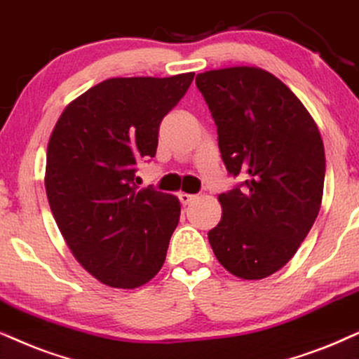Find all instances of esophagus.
Listing matches in <instances>:
<instances>
[{"mask_svg":"<svg viewBox=\"0 0 359 359\" xmlns=\"http://www.w3.org/2000/svg\"><path fill=\"white\" fill-rule=\"evenodd\" d=\"M195 198V195H190V194H185V192H179V201L182 205H189L190 202H192Z\"/></svg>","mask_w":359,"mask_h":359,"instance_id":"1","label":"esophagus"}]
</instances>
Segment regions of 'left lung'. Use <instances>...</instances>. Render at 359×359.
I'll return each instance as SVG.
<instances>
[{"mask_svg": "<svg viewBox=\"0 0 359 359\" xmlns=\"http://www.w3.org/2000/svg\"><path fill=\"white\" fill-rule=\"evenodd\" d=\"M230 175L247 180L219 195L222 220L208 232L217 260L243 280L285 266L315 224L325 147L300 99L269 71L235 66L197 74Z\"/></svg>", "mask_w": 359, "mask_h": 359, "instance_id": "8db88e82", "label": "left lung"}]
</instances>
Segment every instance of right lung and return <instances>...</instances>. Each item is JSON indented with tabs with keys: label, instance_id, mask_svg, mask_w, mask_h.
<instances>
[{
	"label": "right lung",
	"instance_id": "1",
	"mask_svg": "<svg viewBox=\"0 0 359 359\" xmlns=\"http://www.w3.org/2000/svg\"><path fill=\"white\" fill-rule=\"evenodd\" d=\"M112 78L74 99L48 144L46 195L67 247L94 278L137 288L158 273L180 217L175 195L139 189L158 126L194 81Z\"/></svg>",
	"mask_w": 359,
	"mask_h": 359
}]
</instances>
